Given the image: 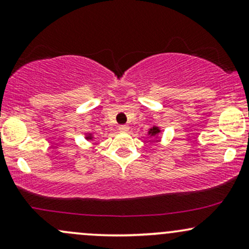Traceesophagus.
Listing matches in <instances>:
<instances>
[{
    "instance_id": "obj_1",
    "label": "esophagus",
    "mask_w": 249,
    "mask_h": 249,
    "mask_svg": "<svg viewBox=\"0 0 249 249\" xmlns=\"http://www.w3.org/2000/svg\"><path fill=\"white\" fill-rule=\"evenodd\" d=\"M118 128H119V131H122V132H127V131H128L127 125H121V126H119Z\"/></svg>"
}]
</instances>
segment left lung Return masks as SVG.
I'll return each instance as SVG.
<instances>
[{
    "label": "left lung",
    "mask_w": 249,
    "mask_h": 249,
    "mask_svg": "<svg viewBox=\"0 0 249 249\" xmlns=\"http://www.w3.org/2000/svg\"><path fill=\"white\" fill-rule=\"evenodd\" d=\"M159 132H160V130H159V127L153 126L152 128H150V131H148V134L153 137V136H157V134H158Z\"/></svg>",
    "instance_id": "left-lung-1"
}]
</instances>
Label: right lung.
<instances>
[{"instance_id":"right-lung-1","label":"right lung","mask_w":249,"mask_h":249,"mask_svg":"<svg viewBox=\"0 0 249 249\" xmlns=\"http://www.w3.org/2000/svg\"><path fill=\"white\" fill-rule=\"evenodd\" d=\"M87 139H92V134H91V133H89L88 136H87Z\"/></svg>"}]
</instances>
